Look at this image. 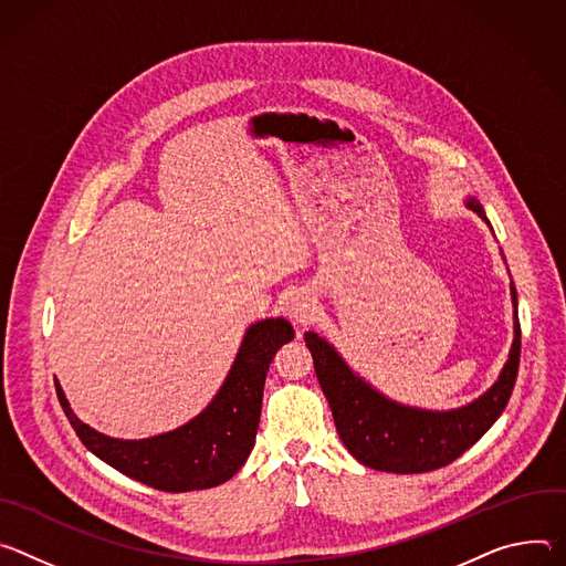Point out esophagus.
Returning <instances> with one entry per match:
<instances>
[{
  "instance_id": "esophagus-1",
  "label": "esophagus",
  "mask_w": 566,
  "mask_h": 566,
  "mask_svg": "<svg viewBox=\"0 0 566 566\" xmlns=\"http://www.w3.org/2000/svg\"><path fill=\"white\" fill-rule=\"evenodd\" d=\"M315 298H312L307 292H296L290 301H287V315L296 322V324H307L315 315Z\"/></svg>"
}]
</instances>
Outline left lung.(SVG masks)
I'll return each mask as SVG.
<instances>
[{"label":"left lung","instance_id":"obj_1","mask_svg":"<svg viewBox=\"0 0 566 566\" xmlns=\"http://www.w3.org/2000/svg\"><path fill=\"white\" fill-rule=\"evenodd\" d=\"M465 207L490 224L476 198L470 196ZM511 296L515 337L504 368L485 394L448 411L391 400L355 373L326 337L315 331L305 333V346L315 359L317 380L333 409L337 433L361 465L396 474L431 472L457 461L496 422L511 400L520 368L522 333L513 283Z\"/></svg>","mask_w":566,"mask_h":566}]
</instances>
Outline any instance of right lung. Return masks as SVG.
Instances as JSON below:
<instances>
[{"label": "right lung", "mask_w": 566, "mask_h": 566, "mask_svg": "<svg viewBox=\"0 0 566 566\" xmlns=\"http://www.w3.org/2000/svg\"><path fill=\"white\" fill-rule=\"evenodd\" d=\"M292 339L294 328L283 317L251 324L213 400L181 427L139 441L112 438L85 424L57 380L55 394L83 446L120 474L164 492L216 488L229 481L254 450L270 364Z\"/></svg>", "instance_id": "obj_1"}]
</instances>
